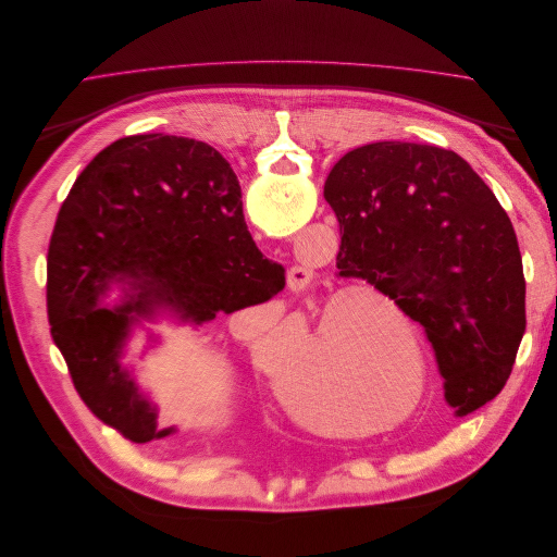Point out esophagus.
Segmentation results:
<instances>
[{"instance_id": "obj_1", "label": "esophagus", "mask_w": 557, "mask_h": 557, "mask_svg": "<svg viewBox=\"0 0 557 557\" xmlns=\"http://www.w3.org/2000/svg\"><path fill=\"white\" fill-rule=\"evenodd\" d=\"M313 281V269L305 267V264H293L288 272V288L295 293L307 290Z\"/></svg>"}]
</instances>
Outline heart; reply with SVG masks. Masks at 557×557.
Segmentation results:
<instances>
[{
  "label": "heart",
  "instance_id": "1",
  "mask_svg": "<svg viewBox=\"0 0 557 557\" xmlns=\"http://www.w3.org/2000/svg\"><path fill=\"white\" fill-rule=\"evenodd\" d=\"M373 301L380 313L358 312L357 307ZM258 369L272 364V356L285 348V339L267 332L252 334L248 342ZM337 356V373L343 383L329 381L327 368ZM411 362L425 376V358L413 325L393 305L374 295L350 293L334 297L320 313L318 327L309 334L301 356L281 379V395L288 407L313 423H332L344 409V397L364 423H376L379 413L397 401L409 385Z\"/></svg>",
  "mask_w": 557,
  "mask_h": 557
}]
</instances>
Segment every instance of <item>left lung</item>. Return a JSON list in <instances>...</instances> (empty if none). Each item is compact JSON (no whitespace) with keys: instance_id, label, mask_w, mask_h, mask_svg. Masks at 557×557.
I'll use <instances>...</instances> for the list:
<instances>
[{"instance_id":"obj_1","label":"left lung","mask_w":557,"mask_h":557,"mask_svg":"<svg viewBox=\"0 0 557 557\" xmlns=\"http://www.w3.org/2000/svg\"><path fill=\"white\" fill-rule=\"evenodd\" d=\"M336 267L423 327L462 418L499 395L525 332V276L507 211L453 150L376 141L332 166Z\"/></svg>"}]
</instances>
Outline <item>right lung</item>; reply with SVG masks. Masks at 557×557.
<instances>
[{"label":"right lung","instance_id":"right-lung-1","mask_svg":"<svg viewBox=\"0 0 557 557\" xmlns=\"http://www.w3.org/2000/svg\"><path fill=\"white\" fill-rule=\"evenodd\" d=\"M285 285L242 211L230 162L205 141L132 134L107 146L64 199L48 246L46 305L53 342L86 407L129 442L172 436L127 364L162 344L166 320L193 330L262 305Z\"/></svg>","mask_w":557,"mask_h":557}]
</instances>
